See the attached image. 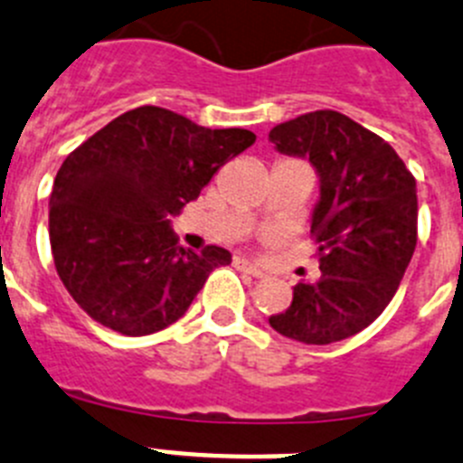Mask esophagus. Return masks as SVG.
I'll return each instance as SVG.
<instances>
[{"instance_id":"34e87169","label":"esophagus","mask_w":463,"mask_h":463,"mask_svg":"<svg viewBox=\"0 0 463 463\" xmlns=\"http://www.w3.org/2000/svg\"><path fill=\"white\" fill-rule=\"evenodd\" d=\"M235 268L240 269V272H247V274H251V277H256V279L265 274L260 268H258L256 262L249 260V258H244V256H237L235 258Z\"/></svg>"}]
</instances>
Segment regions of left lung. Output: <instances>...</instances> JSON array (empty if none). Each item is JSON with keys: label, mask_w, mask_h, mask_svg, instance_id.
<instances>
[{"label": "left lung", "mask_w": 463, "mask_h": 463, "mask_svg": "<svg viewBox=\"0 0 463 463\" xmlns=\"http://www.w3.org/2000/svg\"><path fill=\"white\" fill-rule=\"evenodd\" d=\"M279 154L309 159L320 182L311 214L318 281H299L279 335L325 345L372 325L394 298L418 244L415 177L381 136L336 110H316L269 131Z\"/></svg>", "instance_id": "left-lung-1"}]
</instances>
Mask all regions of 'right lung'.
<instances>
[{
    "label": "right lung",
    "mask_w": 463,
    "mask_h": 463,
    "mask_svg": "<svg viewBox=\"0 0 463 463\" xmlns=\"http://www.w3.org/2000/svg\"><path fill=\"white\" fill-rule=\"evenodd\" d=\"M253 140L247 128H205L140 106L73 149L50 194V247L80 309L127 336L180 320L212 269L232 256L184 249L170 216Z\"/></svg>",
    "instance_id": "add662e5"
}]
</instances>
